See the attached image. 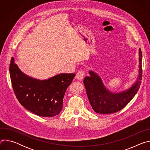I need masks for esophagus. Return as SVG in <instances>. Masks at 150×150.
Instances as JSON below:
<instances>
[{
  "label": "esophagus",
  "mask_w": 150,
  "mask_h": 150,
  "mask_svg": "<svg viewBox=\"0 0 150 150\" xmlns=\"http://www.w3.org/2000/svg\"><path fill=\"white\" fill-rule=\"evenodd\" d=\"M85 75L84 71H79L76 75V78L78 80H82L83 79V77Z\"/></svg>",
  "instance_id": "34e87169"
}]
</instances>
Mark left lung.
Instances as JSON below:
<instances>
[{
  "mask_svg": "<svg viewBox=\"0 0 150 150\" xmlns=\"http://www.w3.org/2000/svg\"><path fill=\"white\" fill-rule=\"evenodd\" d=\"M142 54L139 49V75L134 85L125 91L113 93L107 90L100 77L93 71L86 76L83 83L87 94L94 111L100 114H112L120 111L129 103L137 93L141 83Z\"/></svg>",
  "mask_w": 150,
  "mask_h": 150,
  "instance_id": "left-lung-1",
  "label": "left lung"
}]
</instances>
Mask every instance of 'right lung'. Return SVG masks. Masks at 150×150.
Listing matches in <instances>:
<instances>
[{
    "instance_id": "1",
    "label": "right lung",
    "mask_w": 150,
    "mask_h": 150,
    "mask_svg": "<svg viewBox=\"0 0 150 150\" xmlns=\"http://www.w3.org/2000/svg\"><path fill=\"white\" fill-rule=\"evenodd\" d=\"M9 73L14 93L21 104L34 114L53 117L62 111L63 97L75 74H60L38 80L23 74L11 58Z\"/></svg>"
}]
</instances>
